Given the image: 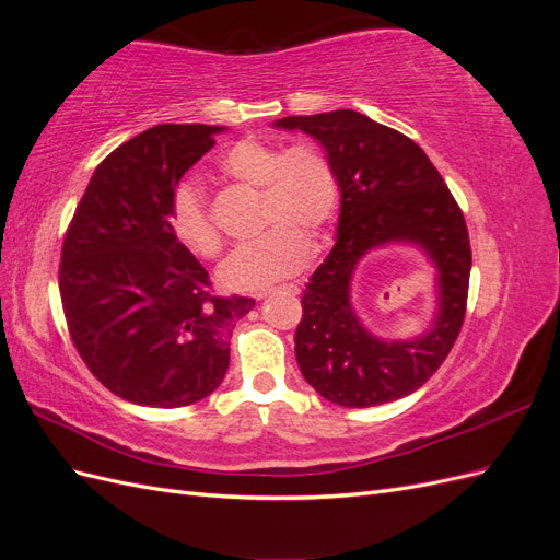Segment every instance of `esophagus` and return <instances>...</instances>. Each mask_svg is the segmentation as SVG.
Segmentation results:
<instances>
[{"label":"esophagus","mask_w":560,"mask_h":560,"mask_svg":"<svg viewBox=\"0 0 560 560\" xmlns=\"http://www.w3.org/2000/svg\"><path fill=\"white\" fill-rule=\"evenodd\" d=\"M280 290H284V292H292V294H296V292H299V287H296V284H282V287H280ZM268 294H270V290H268V292H259V294H257V299H264V296H268Z\"/></svg>","instance_id":"1"}]
</instances>
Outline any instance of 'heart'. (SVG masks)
I'll use <instances>...</instances> for the list:
<instances>
[{
	"label": "heart",
	"mask_w": 560,
	"mask_h": 560,
	"mask_svg": "<svg viewBox=\"0 0 560 560\" xmlns=\"http://www.w3.org/2000/svg\"><path fill=\"white\" fill-rule=\"evenodd\" d=\"M222 171L261 189L259 241L235 249L219 270L229 290L261 292L296 273L308 261V245L317 247L341 202V186L331 161L308 142L278 147L261 140L235 142L222 159ZM167 224L175 238L200 259H217L224 247L200 186L179 182L167 206Z\"/></svg>",
	"instance_id": "heart-1"
}]
</instances>
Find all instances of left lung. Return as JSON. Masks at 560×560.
<instances>
[{"instance_id":"8db88e82","label":"left lung","mask_w":560,"mask_h":560,"mask_svg":"<svg viewBox=\"0 0 560 560\" xmlns=\"http://www.w3.org/2000/svg\"><path fill=\"white\" fill-rule=\"evenodd\" d=\"M278 128L303 130L327 151L341 186L336 245L311 276L294 334L303 378L350 409L416 393L442 366L463 329L471 247L460 206L411 138L352 109L287 116ZM385 242H413L438 268L440 311L413 342L371 335L349 306L357 261Z\"/></svg>"}]
</instances>
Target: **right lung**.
Returning a JSON list of instances; mask_svg holds the SVG:
<instances>
[{
    "label": "right lung",
    "instance_id": "obj_1",
    "mask_svg": "<svg viewBox=\"0 0 560 560\" xmlns=\"http://www.w3.org/2000/svg\"><path fill=\"white\" fill-rule=\"evenodd\" d=\"M222 126L163 124L95 167L65 233L58 284L70 338L109 393L177 409L208 397L229 369L249 296H214L208 270L167 224L182 175Z\"/></svg>",
    "mask_w": 560,
    "mask_h": 560
}]
</instances>
